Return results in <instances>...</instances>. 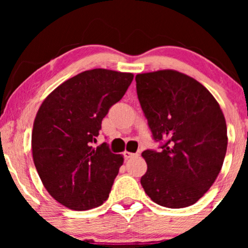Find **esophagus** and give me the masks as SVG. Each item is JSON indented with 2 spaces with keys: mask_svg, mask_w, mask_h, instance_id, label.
Instances as JSON below:
<instances>
[{
  "mask_svg": "<svg viewBox=\"0 0 248 248\" xmlns=\"http://www.w3.org/2000/svg\"><path fill=\"white\" fill-rule=\"evenodd\" d=\"M124 158H132V157H134V156H138V154H134L130 152H124Z\"/></svg>",
  "mask_w": 248,
  "mask_h": 248,
  "instance_id": "34e87169",
  "label": "esophagus"
}]
</instances>
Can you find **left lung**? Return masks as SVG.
Returning <instances> with one entry per match:
<instances>
[{"label": "left lung", "mask_w": 248, "mask_h": 248, "mask_svg": "<svg viewBox=\"0 0 248 248\" xmlns=\"http://www.w3.org/2000/svg\"><path fill=\"white\" fill-rule=\"evenodd\" d=\"M136 92L161 150L147 149L141 186L153 202L170 209L195 204L220 172L227 128L220 106L201 82L175 70L140 73Z\"/></svg>", "instance_id": "8db88e82"}]
</instances>
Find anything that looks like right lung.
I'll return each mask as SVG.
<instances>
[{
  "label": "right lung",
  "instance_id": "add662e5",
  "mask_svg": "<svg viewBox=\"0 0 248 248\" xmlns=\"http://www.w3.org/2000/svg\"><path fill=\"white\" fill-rule=\"evenodd\" d=\"M133 73L84 71L45 98L33 121V163L47 192L62 205L82 211L109 196L122 155L107 143L95 147L101 121L121 100Z\"/></svg>",
  "mask_w": 248,
  "mask_h": 248
}]
</instances>
